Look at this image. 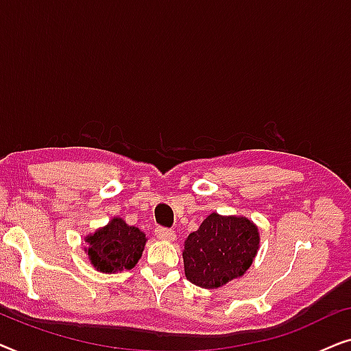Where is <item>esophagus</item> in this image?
I'll list each match as a JSON object with an SVG mask.
<instances>
[{
  "label": "esophagus",
  "instance_id": "esophagus-1",
  "mask_svg": "<svg viewBox=\"0 0 351 351\" xmlns=\"http://www.w3.org/2000/svg\"><path fill=\"white\" fill-rule=\"evenodd\" d=\"M155 234L160 239H165V241H174L176 239V233H174V230H171V228H165V227H158L156 230H155Z\"/></svg>",
  "mask_w": 351,
  "mask_h": 351
}]
</instances>
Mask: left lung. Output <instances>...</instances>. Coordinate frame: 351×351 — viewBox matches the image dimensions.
Listing matches in <instances>:
<instances>
[{
  "label": "left lung",
  "mask_w": 351,
  "mask_h": 351,
  "mask_svg": "<svg viewBox=\"0 0 351 351\" xmlns=\"http://www.w3.org/2000/svg\"><path fill=\"white\" fill-rule=\"evenodd\" d=\"M257 249L258 232L251 220L213 213L185 241L186 280L206 289L227 285L252 265Z\"/></svg>",
  "instance_id": "1"
}]
</instances>
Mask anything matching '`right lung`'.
Wrapping results in <instances>:
<instances>
[{
  "mask_svg": "<svg viewBox=\"0 0 351 351\" xmlns=\"http://www.w3.org/2000/svg\"><path fill=\"white\" fill-rule=\"evenodd\" d=\"M88 256L100 271L112 273L131 270L145 247V234L136 227H129L123 219L114 217L107 227L100 228L86 239Z\"/></svg>",
  "mask_w": 351,
  "mask_h": 351,
  "instance_id": "1",
  "label": "right lung"
}]
</instances>
